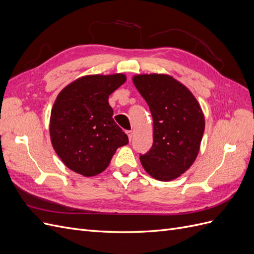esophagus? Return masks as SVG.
Returning a JSON list of instances; mask_svg holds the SVG:
<instances>
[{"instance_id": "34e87169", "label": "esophagus", "mask_w": 254, "mask_h": 254, "mask_svg": "<svg viewBox=\"0 0 254 254\" xmlns=\"http://www.w3.org/2000/svg\"><path fill=\"white\" fill-rule=\"evenodd\" d=\"M126 133H127V135H128V139H129V141L131 142V140H132V136H133L132 131H126Z\"/></svg>"}]
</instances>
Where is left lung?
Instances as JSON below:
<instances>
[{"mask_svg":"<svg viewBox=\"0 0 254 254\" xmlns=\"http://www.w3.org/2000/svg\"><path fill=\"white\" fill-rule=\"evenodd\" d=\"M153 121V143L140 161L153 178L171 181L187 172L197 158L204 117L191 92L165 74L133 76Z\"/></svg>","mask_w":254,"mask_h":254,"instance_id":"1","label":"left lung"}]
</instances>
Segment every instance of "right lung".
I'll return each mask as SVG.
<instances>
[{
	"mask_svg": "<svg viewBox=\"0 0 254 254\" xmlns=\"http://www.w3.org/2000/svg\"><path fill=\"white\" fill-rule=\"evenodd\" d=\"M126 81L124 74L87 75L60 92L52 108L50 135L58 157L84 177L104 172L128 136L114 122L109 95Z\"/></svg>",
	"mask_w": 254,
	"mask_h": 254,
	"instance_id": "obj_1",
	"label": "right lung"
}]
</instances>
